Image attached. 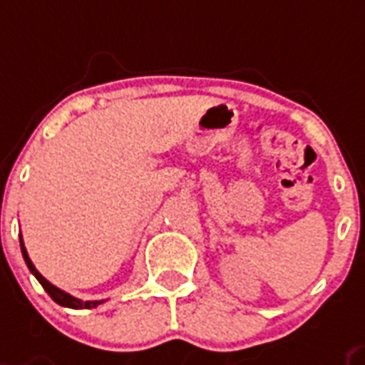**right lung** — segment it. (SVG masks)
Here are the masks:
<instances>
[{
    "label": "right lung",
    "mask_w": 365,
    "mask_h": 365,
    "mask_svg": "<svg viewBox=\"0 0 365 365\" xmlns=\"http://www.w3.org/2000/svg\"><path fill=\"white\" fill-rule=\"evenodd\" d=\"M20 250H22V257H24L26 265H28L30 272L37 278V280H39V284H41L43 288H45V292L51 295V299H53L54 303H58V305H62V307H68V309H94V307H98L104 303V299L83 301V299H79V297H73V295L68 294V292H64V289H60L58 286H54V284L48 282L47 278L43 277L41 272L36 269V265L31 263L30 255H28V250H26V246H24V240H22V235H20Z\"/></svg>",
    "instance_id": "add662e5"
}]
</instances>
